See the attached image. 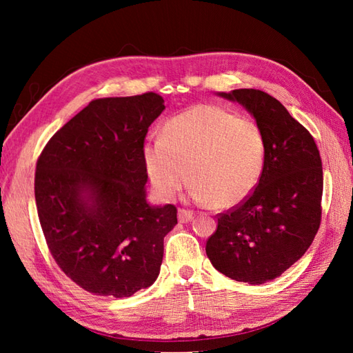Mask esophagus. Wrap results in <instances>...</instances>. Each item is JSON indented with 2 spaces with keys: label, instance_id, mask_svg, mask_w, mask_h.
<instances>
[{
  "label": "esophagus",
  "instance_id": "obj_1",
  "mask_svg": "<svg viewBox=\"0 0 353 353\" xmlns=\"http://www.w3.org/2000/svg\"><path fill=\"white\" fill-rule=\"evenodd\" d=\"M177 219L181 223H190L194 219V214L191 211H186V209H179Z\"/></svg>",
  "mask_w": 353,
  "mask_h": 353
}]
</instances>
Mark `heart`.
I'll return each instance as SVG.
<instances>
[{
  "instance_id": "obj_1",
  "label": "heart",
  "mask_w": 353,
  "mask_h": 353,
  "mask_svg": "<svg viewBox=\"0 0 353 353\" xmlns=\"http://www.w3.org/2000/svg\"><path fill=\"white\" fill-rule=\"evenodd\" d=\"M261 127L216 104H196L162 125L161 139L142 145L150 182L162 200H172L186 181L190 197L216 209L236 208L249 199L265 165Z\"/></svg>"
}]
</instances>
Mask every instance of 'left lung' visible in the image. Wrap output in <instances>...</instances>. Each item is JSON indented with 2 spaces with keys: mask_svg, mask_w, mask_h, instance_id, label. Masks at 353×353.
<instances>
[{
  "mask_svg": "<svg viewBox=\"0 0 353 353\" xmlns=\"http://www.w3.org/2000/svg\"><path fill=\"white\" fill-rule=\"evenodd\" d=\"M239 103L265 137L261 181L243 205L220 214L206 254L224 276L261 285L279 277L308 250L320 226L323 168L311 133L258 89L216 94Z\"/></svg>",
  "mask_w": 353,
  "mask_h": 353,
  "instance_id": "obj_1",
  "label": "left lung"
}]
</instances>
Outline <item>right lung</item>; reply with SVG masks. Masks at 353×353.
<instances>
[{
  "instance_id": "right-lung-1",
  "label": "right lung",
  "mask_w": 353,
  "mask_h": 353,
  "mask_svg": "<svg viewBox=\"0 0 353 353\" xmlns=\"http://www.w3.org/2000/svg\"><path fill=\"white\" fill-rule=\"evenodd\" d=\"M163 109L154 92L94 100L37 161L34 197L48 249L97 296L130 297L159 276L177 209L148 203L142 145Z\"/></svg>"
}]
</instances>
